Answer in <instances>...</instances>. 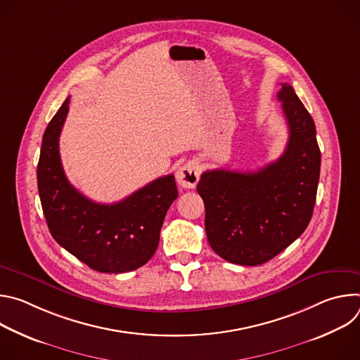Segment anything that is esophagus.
Masks as SVG:
<instances>
[{
	"instance_id": "1",
	"label": "esophagus",
	"mask_w": 360,
	"mask_h": 360,
	"mask_svg": "<svg viewBox=\"0 0 360 360\" xmlns=\"http://www.w3.org/2000/svg\"><path fill=\"white\" fill-rule=\"evenodd\" d=\"M199 175H200L199 165L192 161V162H186L176 171V181L182 188L192 189L196 186L199 181Z\"/></svg>"
}]
</instances>
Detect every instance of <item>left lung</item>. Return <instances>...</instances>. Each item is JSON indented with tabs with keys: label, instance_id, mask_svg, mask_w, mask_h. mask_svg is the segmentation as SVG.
<instances>
[{
	"label": "left lung",
	"instance_id": "obj_1",
	"mask_svg": "<svg viewBox=\"0 0 360 360\" xmlns=\"http://www.w3.org/2000/svg\"><path fill=\"white\" fill-rule=\"evenodd\" d=\"M278 99L289 128L281 158L256 172L207 171L196 186L211 248L236 265L268 262L303 233L314 214L321 174L315 122L289 84Z\"/></svg>",
	"mask_w": 360,
	"mask_h": 360
}]
</instances>
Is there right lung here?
Segmentation results:
<instances>
[{
	"instance_id": "1",
	"label": "right lung",
	"mask_w": 360,
	"mask_h": 360,
	"mask_svg": "<svg viewBox=\"0 0 360 360\" xmlns=\"http://www.w3.org/2000/svg\"><path fill=\"white\" fill-rule=\"evenodd\" d=\"M70 98L48 124L37 168L38 192L48 229L75 258L102 274H124L155 253L171 203L178 196L174 175L161 176L117 203H96L67 179L60 134Z\"/></svg>"
}]
</instances>
